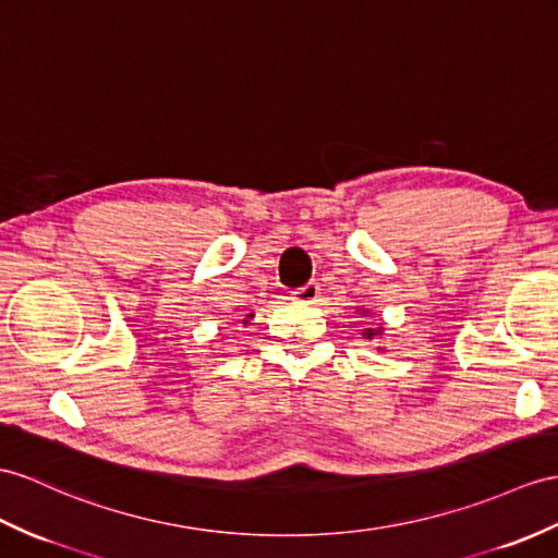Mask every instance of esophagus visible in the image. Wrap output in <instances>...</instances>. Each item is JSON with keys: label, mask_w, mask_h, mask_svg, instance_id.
<instances>
[{"label": "esophagus", "mask_w": 558, "mask_h": 558, "mask_svg": "<svg viewBox=\"0 0 558 558\" xmlns=\"http://www.w3.org/2000/svg\"><path fill=\"white\" fill-rule=\"evenodd\" d=\"M293 301H298V303H315L317 298H319V287L317 283H305V287H301V289H295L293 293Z\"/></svg>", "instance_id": "34e87169"}]
</instances>
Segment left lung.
Masks as SVG:
<instances>
[{
  "label": "left lung",
  "instance_id": "1",
  "mask_svg": "<svg viewBox=\"0 0 558 558\" xmlns=\"http://www.w3.org/2000/svg\"><path fill=\"white\" fill-rule=\"evenodd\" d=\"M357 315L369 317L372 312L369 310H364V312L357 310ZM362 336L366 338V341H374V338H378V341H384V326H376V329H374V326H366V329H362ZM378 350H381V348H378Z\"/></svg>",
  "mask_w": 558,
  "mask_h": 558
}]
</instances>
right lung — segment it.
<instances>
[{"mask_svg":"<svg viewBox=\"0 0 558 558\" xmlns=\"http://www.w3.org/2000/svg\"><path fill=\"white\" fill-rule=\"evenodd\" d=\"M243 317H246V319H243V324H248V319L253 317V312H251V315H243Z\"/></svg>","mask_w":558,"mask_h":558,"instance_id":"right-lung-1","label":"right lung"}]
</instances>
